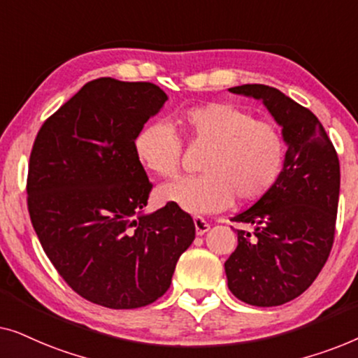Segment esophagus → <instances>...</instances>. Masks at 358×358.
Wrapping results in <instances>:
<instances>
[{
	"label": "esophagus",
	"mask_w": 358,
	"mask_h": 358,
	"mask_svg": "<svg viewBox=\"0 0 358 358\" xmlns=\"http://www.w3.org/2000/svg\"><path fill=\"white\" fill-rule=\"evenodd\" d=\"M194 224H195V231H197L199 236H202V234H205L210 229V224L205 222L202 217H195Z\"/></svg>",
	"instance_id": "34e87169"
}]
</instances>
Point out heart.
<instances>
[{
    "instance_id": "obj_1",
    "label": "heart",
    "mask_w": 358,
    "mask_h": 358,
    "mask_svg": "<svg viewBox=\"0 0 358 358\" xmlns=\"http://www.w3.org/2000/svg\"><path fill=\"white\" fill-rule=\"evenodd\" d=\"M180 122L194 143L210 146L202 164L205 174L161 187V203H174L197 215L220 212L234 197L256 202L280 179L287 141L273 122L256 119L228 102L189 107ZM135 155L151 173L171 179L182 164L184 143L173 127L153 122L136 135Z\"/></svg>"
}]
</instances>
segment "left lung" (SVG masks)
<instances>
[{
    "label": "left lung",
    "mask_w": 358,
    "mask_h": 358,
    "mask_svg": "<svg viewBox=\"0 0 358 358\" xmlns=\"http://www.w3.org/2000/svg\"><path fill=\"white\" fill-rule=\"evenodd\" d=\"M261 99L288 145L273 189L231 222L238 248L224 262L228 288L252 306H278L300 296L324 267L334 244L341 166L324 127L310 109L266 85L229 87Z\"/></svg>",
    "instance_id": "8db88e82"
}]
</instances>
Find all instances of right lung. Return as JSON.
Masks as SVG:
<instances>
[{
	"mask_svg": "<svg viewBox=\"0 0 358 358\" xmlns=\"http://www.w3.org/2000/svg\"><path fill=\"white\" fill-rule=\"evenodd\" d=\"M168 96L153 83L97 78L43 122L27 173V208L47 257L78 295L112 310L163 296L195 238L189 213L143 208L153 184L135 138Z\"/></svg>",
	"mask_w": 358,
	"mask_h": 358,
	"instance_id": "1",
	"label": "right lung"
}]
</instances>
